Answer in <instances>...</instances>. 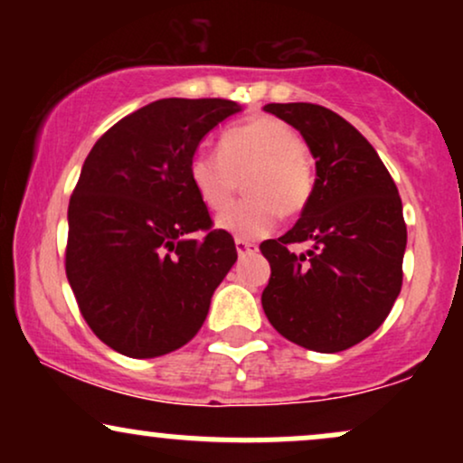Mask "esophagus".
Segmentation results:
<instances>
[{
    "label": "esophagus",
    "instance_id": "esophagus-1",
    "mask_svg": "<svg viewBox=\"0 0 463 463\" xmlns=\"http://www.w3.org/2000/svg\"><path fill=\"white\" fill-rule=\"evenodd\" d=\"M235 248H237L239 257H246V254H252V252H257V250H259L257 243L246 241V239H235Z\"/></svg>",
    "mask_w": 463,
    "mask_h": 463
}]
</instances>
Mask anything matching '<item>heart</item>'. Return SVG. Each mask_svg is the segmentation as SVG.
Segmentation results:
<instances>
[{"mask_svg": "<svg viewBox=\"0 0 463 463\" xmlns=\"http://www.w3.org/2000/svg\"><path fill=\"white\" fill-rule=\"evenodd\" d=\"M243 178V198L217 217V228L237 239H261L279 217L302 213L313 194V165L300 135L276 117H252L222 132L220 152L195 150L189 180L202 204L222 211Z\"/></svg>", "mask_w": 463, "mask_h": 463, "instance_id": "b5f03b06", "label": "heart"}]
</instances>
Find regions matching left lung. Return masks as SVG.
Here are the masks:
<instances>
[{
  "label": "left lung",
  "instance_id": "8db88e82",
  "mask_svg": "<svg viewBox=\"0 0 463 463\" xmlns=\"http://www.w3.org/2000/svg\"><path fill=\"white\" fill-rule=\"evenodd\" d=\"M300 130L316 158V184L300 220L261 243L272 276L261 305L289 342L339 353L370 337L401 294L407 226L396 183L370 141L320 104H268ZM311 241L296 255L291 242Z\"/></svg>",
  "mask_w": 463,
  "mask_h": 463
}]
</instances>
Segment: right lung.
<instances>
[{
	"label": "right lung",
	"instance_id": "1",
	"mask_svg": "<svg viewBox=\"0 0 463 463\" xmlns=\"http://www.w3.org/2000/svg\"><path fill=\"white\" fill-rule=\"evenodd\" d=\"M231 99L167 98L99 137L69 200L65 269L84 322L117 353L150 359L194 339L237 261L189 180L202 137ZM191 232H204L194 240Z\"/></svg>",
	"mask_w": 463,
	"mask_h": 463
}]
</instances>
